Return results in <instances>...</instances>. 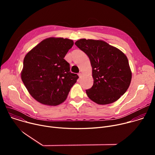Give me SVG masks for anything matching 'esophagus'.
I'll return each mask as SVG.
<instances>
[{"label":"esophagus","mask_w":155,"mask_h":155,"mask_svg":"<svg viewBox=\"0 0 155 155\" xmlns=\"http://www.w3.org/2000/svg\"><path fill=\"white\" fill-rule=\"evenodd\" d=\"M78 76H79L80 78H82V76H83L82 73H79V74H78Z\"/></svg>","instance_id":"obj_1"}]
</instances>
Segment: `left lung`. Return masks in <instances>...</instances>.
I'll use <instances>...</instances> for the list:
<instances>
[{"instance_id":"8db88e82","label":"left lung","mask_w":155,"mask_h":155,"mask_svg":"<svg viewBox=\"0 0 155 155\" xmlns=\"http://www.w3.org/2000/svg\"><path fill=\"white\" fill-rule=\"evenodd\" d=\"M77 47L89 57L94 83L86 93L94 102L105 105L117 101L130 85L132 73L126 55L102 40H77Z\"/></svg>"}]
</instances>
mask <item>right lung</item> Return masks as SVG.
<instances>
[{
    "label": "right lung",
    "instance_id": "right-lung-1",
    "mask_svg": "<svg viewBox=\"0 0 155 155\" xmlns=\"http://www.w3.org/2000/svg\"><path fill=\"white\" fill-rule=\"evenodd\" d=\"M72 40H43L25 56L21 79L30 94L38 102L58 105L67 98L78 76L70 72L64 58L72 46Z\"/></svg>",
    "mask_w": 155,
    "mask_h": 155
}]
</instances>
